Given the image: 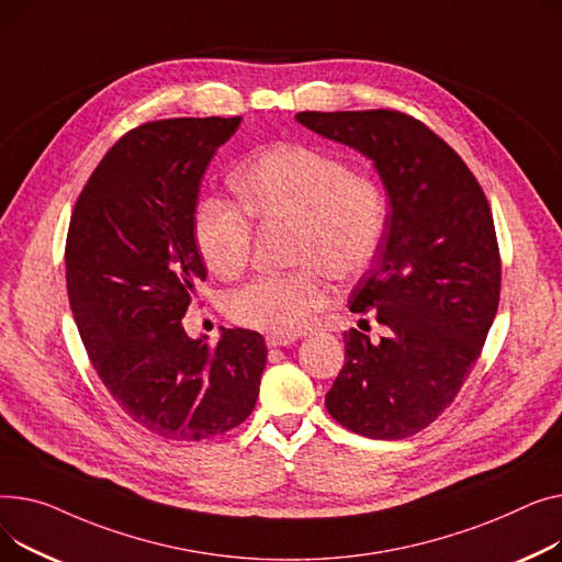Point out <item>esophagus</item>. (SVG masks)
<instances>
[{"label":"esophagus","instance_id":"obj_1","mask_svg":"<svg viewBox=\"0 0 562 562\" xmlns=\"http://www.w3.org/2000/svg\"><path fill=\"white\" fill-rule=\"evenodd\" d=\"M266 342H268V347H288V345H292V342H294V338H292V336H279V334H268Z\"/></svg>","mask_w":562,"mask_h":562}]
</instances>
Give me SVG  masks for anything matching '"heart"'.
Listing matches in <instances>:
<instances>
[{"label":"heart","mask_w":562,"mask_h":562,"mask_svg":"<svg viewBox=\"0 0 562 562\" xmlns=\"http://www.w3.org/2000/svg\"><path fill=\"white\" fill-rule=\"evenodd\" d=\"M243 206L258 222H288L292 272L260 274L226 296L231 319L258 331L294 336L328 300L324 270L338 279L370 266L387 220L376 179L349 172L347 162L313 145L281 143L247 158L231 177ZM194 243L209 270L243 272L251 251V222L222 196L194 211Z\"/></svg>","instance_id":"b5f03b06"}]
</instances>
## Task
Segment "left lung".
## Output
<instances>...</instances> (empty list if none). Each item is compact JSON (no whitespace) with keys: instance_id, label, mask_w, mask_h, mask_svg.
Wrapping results in <instances>:
<instances>
[{"instance_id":"left-lung-1","label":"left lung","mask_w":562,"mask_h":562,"mask_svg":"<svg viewBox=\"0 0 562 562\" xmlns=\"http://www.w3.org/2000/svg\"><path fill=\"white\" fill-rule=\"evenodd\" d=\"M294 120L366 156L390 204L376 262L349 296V311L372 308L385 336L345 334L326 411L358 436L408 438L453 402L497 315L502 262L487 200L463 158L404 113Z\"/></svg>"}]
</instances>
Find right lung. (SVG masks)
I'll use <instances>...</instances> for the list:
<instances>
[{
  "mask_svg": "<svg viewBox=\"0 0 562 562\" xmlns=\"http://www.w3.org/2000/svg\"><path fill=\"white\" fill-rule=\"evenodd\" d=\"M240 117H177L122 136L81 190L65 245L79 336L117 406L168 440H206L249 417L266 342L249 328L190 338L181 324L206 279L194 211L211 158Z\"/></svg>",
  "mask_w": 562,
  "mask_h": 562,
  "instance_id": "1",
  "label": "right lung"
}]
</instances>
